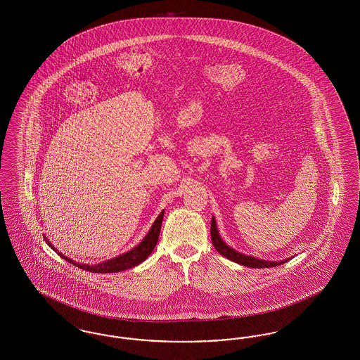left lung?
I'll use <instances>...</instances> for the list:
<instances>
[{"label": "left lung", "mask_w": 360, "mask_h": 360, "mask_svg": "<svg viewBox=\"0 0 360 360\" xmlns=\"http://www.w3.org/2000/svg\"><path fill=\"white\" fill-rule=\"evenodd\" d=\"M210 236H212V243L214 245V248L223 255V257L235 262V263H239L243 266H247V267H254V269H267V267H275V266H279L285 262H288L286 259L282 260V262H270V260H262V259H257V257H248V255H243L238 251H235L233 248L228 247L225 243H224L220 235H219V231H217V226H216V220L214 217L212 219V226H210Z\"/></svg>", "instance_id": "obj_1"}]
</instances>
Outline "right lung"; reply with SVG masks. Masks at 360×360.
<instances>
[{
    "label": "right lung",
    "instance_id": "right-lung-1",
    "mask_svg": "<svg viewBox=\"0 0 360 360\" xmlns=\"http://www.w3.org/2000/svg\"><path fill=\"white\" fill-rule=\"evenodd\" d=\"M163 213L162 212L158 219L155 220V223L153 224L150 232L147 233V236L143 239V241L135 247L134 250H131L129 252L120 255V257H115V259H110L108 262H103L100 264H94V266H87V264H79V263H75L72 262L69 257H63L62 254H59L63 259H66L70 263L78 266L79 269L85 270V271H90V273H98V274H109V273H119V271H124L127 269H131L134 266H137L139 263H141L143 260H146L147 257L151 255V252L154 251L155 245L158 243L159 239V233H160V225L163 221ZM49 243V240H46ZM49 245H51L49 243ZM52 250H55L51 245ZM56 251V250H55Z\"/></svg>",
    "mask_w": 360,
    "mask_h": 360
}]
</instances>
